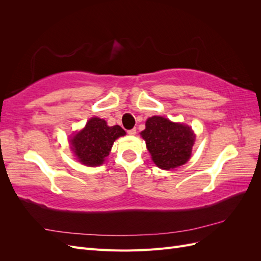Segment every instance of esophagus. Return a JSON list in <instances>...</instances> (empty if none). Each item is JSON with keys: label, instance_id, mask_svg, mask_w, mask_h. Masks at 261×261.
Here are the masks:
<instances>
[{"label": "esophagus", "instance_id": "1", "mask_svg": "<svg viewBox=\"0 0 261 261\" xmlns=\"http://www.w3.org/2000/svg\"><path fill=\"white\" fill-rule=\"evenodd\" d=\"M130 136H134V135H136V128H132V129H129L128 132H127Z\"/></svg>", "mask_w": 261, "mask_h": 261}]
</instances>
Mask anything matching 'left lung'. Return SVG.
Returning <instances> with one entry per match:
<instances>
[{
  "label": "left lung",
  "instance_id": "8db88e82",
  "mask_svg": "<svg viewBox=\"0 0 261 261\" xmlns=\"http://www.w3.org/2000/svg\"><path fill=\"white\" fill-rule=\"evenodd\" d=\"M152 161L162 170L185 164L192 154L195 135L189 126L173 123L162 116L149 117L140 133Z\"/></svg>",
  "mask_w": 261,
  "mask_h": 261
}]
</instances>
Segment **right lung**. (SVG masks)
I'll use <instances>...</instances> for the list:
<instances>
[{
  "instance_id": "right-lung-1",
  "label": "right lung",
  "mask_w": 261,
  "mask_h": 261,
  "mask_svg": "<svg viewBox=\"0 0 261 261\" xmlns=\"http://www.w3.org/2000/svg\"><path fill=\"white\" fill-rule=\"evenodd\" d=\"M125 134L121 126H108L102 118L92 117L83 130L75 134L70 144L80 162L88 167H98L109 155L115 139Z\"/></svg>"
}]
</instances>
